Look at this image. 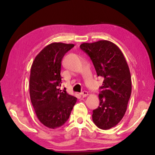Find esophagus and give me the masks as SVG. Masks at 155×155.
<instances>
[{
  "instance_id": "34e87169",
  "label": "esophagus",
  "mask_w": 155,
  "mask_h": 155,
  "mask_svg": "<svg viewBox=\"0 0 155 155\" xmlns=\"http://www.w3.org/2000/svg\"><path fill=\"white\" fill-rule=\"evenodd\" d=\"M81 96H82L83 97H86L89 94H88V92H87V91H84V92H82L81 93Z\"/></svg>"
}]
</instances>
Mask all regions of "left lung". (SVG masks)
Instances as JSON below:
<instances>
[{
	"label": "left lung",
	"mask_w": 155,
	"mask_h": 155,
	"mask_svg": "<svg viewBox=\"0 0 155 155\" xmlns=\"http://www.w3.org/2000/svg\"><path fill=\"white\" fill-rule=\"evenodd\" d=\"M80 48L90 57L97 75L104 79L92 120L99 128L108 130L122 120L127 110L132 90L128 65L120 48L109 41L83 43Z\"/></svg>",
	"instance_id": "8db88e82"
}]
</instances>
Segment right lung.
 Instances as JSON below:
<instances>
[{
	"mask_svg": "<svg viewBox=\"0 0 155 155\" xmlns=\"http://www.w3.org/2000/svg\"><path fill=\"white\" fill-rule=\"evenodd\" d=\"M74 47L73 44L51 43L36 55L32 64L31 101L38 120L50 129L58 128L66 122L77 100L58 88L62 83V59Z\"/></svg>",
	"mask_w": 155,
	"mask_h": 155,
	"instance_id": "add662e5",
	"label": "right lung"
}]
</instances>
